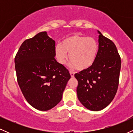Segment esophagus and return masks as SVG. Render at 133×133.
<instances>
[{
    "instance_id": "obj_1",
    "label": "esophagus",
    "mask_w": 133,
    "mask_h": 133,
    "mask_svg": "<svg viewBox=\"0 0 133 133\" xmlns=\"http://www.w3.org/2000/svg\"><path fill=\"white\" fill-rule=\"evenodd\" d=\"M69 72H70V74H71V77H74V72L72 71H70Z\"/></svg>"
}]
</instances>
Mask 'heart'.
<instances>
[{
  "label": "heart",
  "mask_w": 133,
  "mask_h": 133,
  "mask_svg": "<svg viewBox=\"0 0 133 133\" xmlns=\"http://www.w3.org/2000/svg\"><path fill=\"white\" fill-rule=\"evenodd\" d=\"M99 51V45L95 39L80 35H73L64 39L55 47L57 61L64 64L69 54L71 65L77 69L86 70L95 62Z\"/></svg>",
  "instance_id": "b5f03b06"
}]
</instances>
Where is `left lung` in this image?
I'll return each instance as SVG.
<instances>
[{
	"mask_svg": "<svg viewBox=\"0 0 133 133\" xmlns=\"http://www.w3.org/2000/svg\"><path fill=\"white\" fill-rule=\"evenodd\" d=\"M99 33V51L94 64L76 73L77 98L87 109L98 111L113 100L119 85L121 61L115 44Z\"/></svg>",
	"mask_w": 133,
	"mask_h": 133,
	"instance_id": "1",
	"label": "left lung"
}]
</instances>
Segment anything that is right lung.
Here are the masks:
<instances>
[{
	"instance_id": "add662e5",
	"label": "right lung",
	"mask_w": 133,
	"mask_h": 133,
	"mask_svg": "<svg viewBox=\"0 0 133 133\" xmlns=\"http://www.w3.org/2000/svg\"><path fill=\"white\" fill-rule=\"evenodd\" d=\"M55 41L41 32L22 44L15 57L17 79L29 104L47 111L62 99L69 71L55 59Z\"/></svg>"
}]
</instances>
